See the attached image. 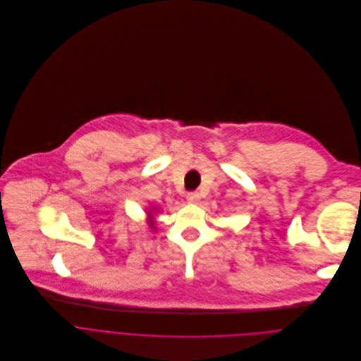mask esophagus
Instances as JSON below:
<instances>
[{"instance_id": "34e87169", "label": "esophagus", "mask_w": 361, "mask_h": 361, "mask_svg": "<svg viewBox=\"0 0 361 361\" xmlns=\"http://www.w3.org/2000/svg\"><path fill=\"white\" fill-rule=\"evenodd\" d=\"M200 198H201V195H200V192H197V191H191V192H188V194H187V201H188V202H191V204L198 202V201H200Z\"/></svg>"}]
</instances>
